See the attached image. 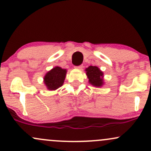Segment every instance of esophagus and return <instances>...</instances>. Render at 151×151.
Masks as SVG:
<instances>
[{
	"mask_svg": "<svg viewBox=\"0 0 151 151\" xmlns=\"http://www.w3.org/2000/svg\"><path fill=\"white\" fill-rule=\"evenodd\" d=\"M76 69H78V70H82L83 65H79L78 66V67H76Z\"/></svg>",
	"mask_w": 151,
	"mask_h": 151,
	"instance_id": "1",
	"label": "esophagus"
}]
</instances>
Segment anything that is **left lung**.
<instances>
[{"label":"left lung","instance_id":"left-lung-1","mask_svg":"<svg viewBox=\"0 0 151 151\" xmlns=\"http://www.w3.org/2000/svg\"><path fill=\"white\" fill-rule=\"evenodd\" d=\"M86 74L89 79V83L96 87H101L104 84V72L96 66H89L86 68Z\"/></svg>","mask_w":151,"mask_h":151}]
</instances>
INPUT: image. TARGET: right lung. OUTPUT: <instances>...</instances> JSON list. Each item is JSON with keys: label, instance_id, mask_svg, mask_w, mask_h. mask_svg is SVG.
Listing matches in <instances>:
<instances>
[{"label": "right lung", "instance_id": "obj_1", "mask_svg": "<svg viewBox=\"0 0 151 151\" xmlns=\"http://www.w3.org/2000/svg\"><path fill=\"white\" fill-rule=\"evenodd\" d=\"M67 72L66 69L56 66L47 72L43 79L47 89L50 91H54L63 85Z\"/></svg>", "mask_w": 151, "mask_h": 151}]
</instances>
